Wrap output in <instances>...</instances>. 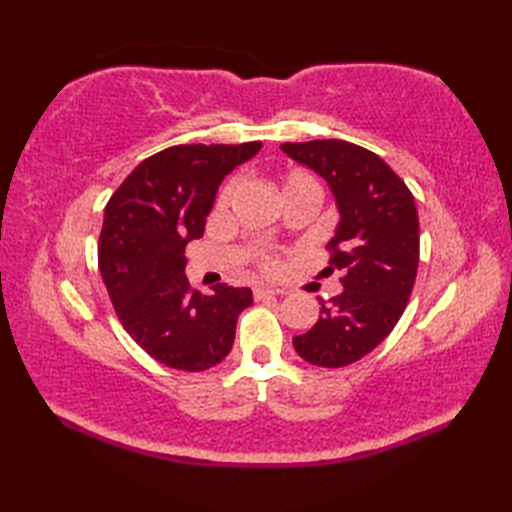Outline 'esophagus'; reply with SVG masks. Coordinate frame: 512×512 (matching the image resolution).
<instances>
[{
	"label": "esophagus",
	"instance_id": "obj_1",
	"mask_svg": "<svg viewBox=\"0 0 512 512\" xmlns=\"http://www.w3.org/2000/svg\"><path fill=\"white\" fill-rule=\"evenodd\" d=\"M275 295H279V290H273V288H255L253 290V297L257 299V301H264V299H273Z\"/></svg>",
	"mask_w": 512,
	"mask_h": 512
}]
</instances>
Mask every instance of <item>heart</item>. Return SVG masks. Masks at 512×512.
Instances as JSON below:
<instances>
[{
	"mask_svg": "<svg viewBox=\"0 0 512 512\" xmlns=\"http://www.w3.org/2000/svg\"><path fill=\"white\" fill-rule=\"evenodd\" d=\"M281 189H284V193H288V191H299V189H308V191H314V193L321 195L319 182L314 180V178L310 176V173H306V171H290L288 176L284 178V182H281ZM233 191H235V182L226 184L222 195H220V204H226L228 200H231ZM268 268L273 270L275 264H268Z\"/></svg>",
	"mask_w": 512,
	"mask_h": 512,
	"instance_id": "heart-1",
	"label": "heart"
}]
</instances>
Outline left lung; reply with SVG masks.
<instances>
[{
  "label": "left lung",
  "instance_id": "obj_1",
  "mask_svg": "<svg viewBox=\"0 0 512 512\" xmlns=\"http://www.w3.org/2000/svg\"><path fill=\"white\" fill-rule=\"evenodd\" d=\"M281 151L328 182L339 224L325 270L343 273L341 295L321 301L319 321L292 345L312 365L345 367L383 343L405 312L420 257L416 202L383 158L347 140Z\"/></svg>",
  "mask_w": 512,
  "mask_h": 512
}]
</instances>
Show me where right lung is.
<instances>
[{"instance_id": "right-lung-1", "label": "right lung", "mask_w": 512, "mask_h": 512, "mask_svg": "<svg viewBox=\"0 0 512 512\" xmlns=\"http://www.w3.org/2000/svg\"><path fill=\"white\" fill-rule=\"evenodd\" d=\"M262 143L176 145L143 160L110 198L99 270L127 334L158 363L202 372L231 352L250 288L191 290L184 248L204 235L222 180Z\"/></svg>"}]
</instances>
